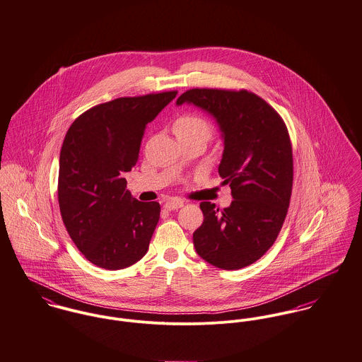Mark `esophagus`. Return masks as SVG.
<instances>
[{
  "label": "esophagus",
  "mask_w": 362,
  "mask_h": 362,
  "mask_svg": "<svg viewBox=\"0 0 362 362\" xmlns=\"http://www.w3.org/2000/svg\"><path fill=\"white\" fill-rule=\"evenodd\" d=\"M183 206V201L177 200V199H170L163 204V208L168 211H173V209H179Z\"/></svg>",
  "instance_id": "obj_1"
}]
</instances>
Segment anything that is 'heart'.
<instances>
[{
  "label": "heart",
  "mask_w": 362,
  "mask_h": 362,
  "mask_svg": "<svg viewBox=\"0 0 362 362\" xmlns=\"http://www.w3.org/2000/svg\"><path fill=\"white\" fill-rule=\"evenodd\" d=\"M173 132L176 137L200 136L206 141L212 136V124L197 114H185L173 123Z\"/></svg>",
  "instance_id": "obj_1"
}]
</instances>
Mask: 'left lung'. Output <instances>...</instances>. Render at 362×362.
I'll return each instance as SVG.
<instances>
[{
	"label": "left lung",
	"instance_id": "1",
	"mask_svg": "<svg viewBox=\"0 0 362 362\" xmlns=\"http://www.w3.org/2000/svg\"><path fill=\"white\" fill-rule=\"evenodd\" d=\"M211 114L223 139L218 172L232 190L230 206L202 201L204 222L193 233L197 254L208 264L240 269L259 259L276 240L293 187V153L281 115L247 90L192 88L176 104Z\"/></svg>",
	"mask_w": 362,
	"mask_h": 362
}]
</instances>
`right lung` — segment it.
<instances>
[{
    "label": "right lung",
    "instance_id": "1",
    "mask_svg": "<svg viewBox=\"0 0 362 362\" xmlns=\"http://www.w3.org/2000/svg\"><path fill=\"white\" fill-rule=\"evenodd\" d=\"M176 94L121 97L95 105L66 132L58 175L61 216L86 259L100 268L123 269L148 250L161 206L133 199L123 173L139 160L147 123Z\"/></svg>",
    "mask_w": 362,
    "mask_h": 362
}]
</instances>
